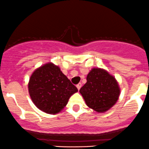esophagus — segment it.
<instances>
[{"label": "esophagus", "mask_w": 149, "mask_h": 149, "mask_svg": "<svg viewBox=\"0 0 149 149\" xmlns=\"http://www.w3.org/2000/svg\"><path fill=\"white\" fill-rule=\"evenodd\" d=\"M76 86H77V89L79 90L80 88L81 87V83H79V84H77Z\"/></svg>", "instance_id": "obj_1"}]
</instances>
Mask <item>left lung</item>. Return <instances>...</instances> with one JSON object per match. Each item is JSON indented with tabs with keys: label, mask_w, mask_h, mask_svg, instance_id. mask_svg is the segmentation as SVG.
I'll return each mask as SVG.
<instances>
[{
	"label": "left lung",
	"mask_w": 149,
	"mask_h": 149,
	"mask_svg": "<svg viewBox=\"0 0 149 149\" xmlns=\"http://www.w3.org/2000/svg\"><path fill=\"white\" fill-rule=\"evenodd\" d=\"M79 92L88 108L97 113H105L117 103L120 88L115 77L107 70L93 68Z\"/></svg>",
	"instance_id": "1"
}]
</instances>
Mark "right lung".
<instances>
[{"label": "right lung", "instance_id": "right-lung-1", "mask_svg": "<svg viewBox=\"0 0 149 149\" xmlns=\"http://www.w3.org/2000/svg\"><path fill=\"white\" fill-rule=\"evenodd\" d=\"M29 96L39 110L48 114H57L68 104L78 89L53 63L43 65L33 72L28 83Z\"/></svg>", "mask_w": 149, "mask_h": 149}]
</instances>
